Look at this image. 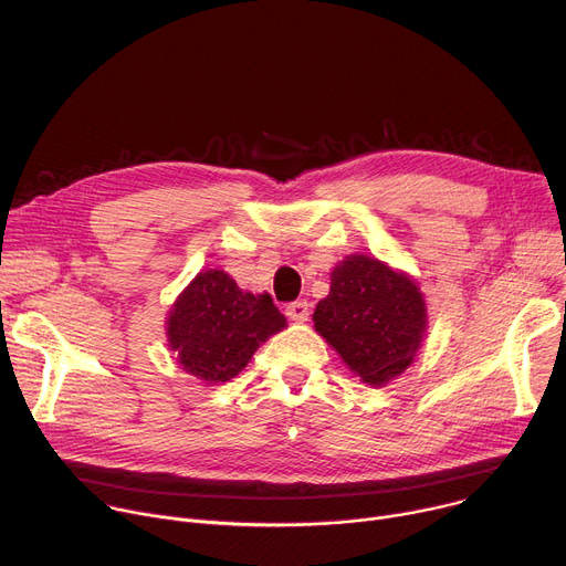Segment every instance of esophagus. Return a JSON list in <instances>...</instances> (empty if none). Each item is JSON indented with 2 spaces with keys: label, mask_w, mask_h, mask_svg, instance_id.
I'll use <instances>...</instances> for the list:
<instances>
[{
  "label": "esophagus",
  "mask_w": 566,
  "mask_h": 566,
  "mask_svg": "<svg viewBox=\"0 0 566 566\" xmlns=\"http://www.w3.org/2000/svg\"><path fill=\"white\" fill-rule=\"evenodd\" d=\"M286 316L293 323H306V318H310V304L302 302V300L286 304Z\"/></svg>",
  "instance_id": "esophagus-1"
}]
</instances>
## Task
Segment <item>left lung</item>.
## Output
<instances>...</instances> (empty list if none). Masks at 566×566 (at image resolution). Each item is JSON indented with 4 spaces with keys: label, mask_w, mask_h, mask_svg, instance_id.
<instances>
[{
    "label": "left lung",
    "mask_w": 566,
    "mask_h": 566,
    "mask_svg": "<svg viewBox=\"0 0 566 566\" xmlns=\"http://www.w3.org/2000/svg\"><path fill=\"white\" fill-rule=\"evenodd\" d=\"M329 280V295L314 312L316 332L364 384L392 381L413 364L427 336L418 282L370 254H347Z\"/></svg>",
    "instance_id": "1"
}]
</instances>
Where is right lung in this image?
Instances as JSON below:
<instances>
[{
	"mask_svg": "<svg viewBox=\"0 0 566 566\" xmlns=\"http://www.w3.org/2000/svg\"><path fill=\"white\" fill-rule=\"evenodd\" d=\"M165 325L178 366L217 386L237 377L286 318L269 293L241 291L226 271L208 269L176 297Z\"/></svg>",
	"mask_w": 566,
	"mask_h": 566,
	"instance_id": "add662e5",
	"label": "right lung"
}]
</instances>
